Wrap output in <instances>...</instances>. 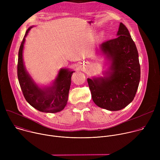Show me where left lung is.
Here are the masks:
<instances>
[{"label": "left lung", "mask_w": 160, "mask_h": 160, "mask_svg": "<svg viewBox=\"0 0 160 160\" xmlns=\"http://www.w3.org/2000/svg\"><path fill=\"white\" fill-rule=\"evenodd\" d=\"M116 38L102 43L101 51L111 61L109 76L87 78L91 96L100 108L118 111L135 98L140 78L139 54L128 30L120 22Z\"/></svg>", "instance_id": "8db88e82"}]
</instances>
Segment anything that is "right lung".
I'll return each instance as SVG.
<instances>
[{
	"mask_svg": "<svg viewBox=\"0 0 160 160\" xmlns=\"http://www.w3.org/2000/svg\"><path fill=\"white\" fill-rule=\"evenodd\" d=\"M32 27L26 32L18 53V78L26 101L34 108L45 112H57L66 106L71 85V78L74 72L61 69L52 87L41 88L33 81L26 72L22 61V49L25 37Z\"/></svg>",
	"mask_w": 160,
	"mask_h": 160,
	"instance_id": "1",
	"label": "right lung"
}]
</instances>
